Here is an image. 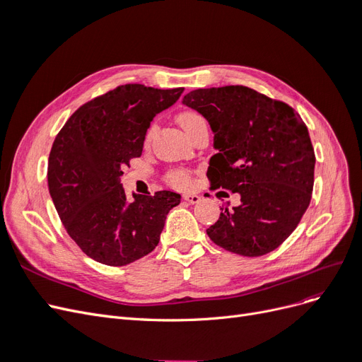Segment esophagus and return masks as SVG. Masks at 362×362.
Returning a JSON list of instances; mask_svg holds the SVG:
<instances>
[{
  "instance_id": "34e87169",
  "label": "esophagus",
  "mask_w": 362,
  "mask_h": 362,
  "mask_svg": "<svg viewBox=\"0 0 362 362\" xmlns=\"http://www.w3.org/2000/svg\"><path fill=\"white\" fill-rule=\"evenodd\" d=\"M182 199L189 204H198L201 201V196L194 194V193H185V194H182Z\"/></svg>"
}]
</instances>
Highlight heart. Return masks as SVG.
Returning <instances> with one entry per match:
<instances>
[{
  "instance_id": "b5f03b06",
  "label": "heart",
  "mask_w": 362,
  "mask_h": 362,
  "mask_svg": "<svg viewBox=\"0 0 362 362\" xmlns=\"http://www.w3.org/2000/svg\"><path fill=\"white\" fill-rule=\"evenodd\" d=\"M178 122L180 125L184 128V131L187 134H190L192 131L201 125V124H205V119L202 115H199L198 112H192V110H187V112H182L178 115ZM157 131V125L152 124L148 131H146V136H145V141L146 144H149L151 139L154 137ZM168 181L175 185V187H180V189H184L187 187V185L190 184V173L187 170L184 169H173L168 173Z\"/></svg>"
}]
</instances>
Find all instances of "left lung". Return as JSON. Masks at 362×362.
Listing matches in <instances>:
<instances>
[{
    "label": "left lung",
    "mask_w": 362,
    "mask_h": 362,
    "mask_svg": "<svg viewBox=\"0 0 362 362\" xmlns=\"http://www.w3.org/2000/svg\"><path fill=\"white\" fill-rule=\"evenodd\" d=\"M182 104L201 113L214 134L211 189L240 194L238 206L221 208L208 237L243 257L275 250L311 201L315 156L308 128L288 104L246 86L193 90Z\"/></svg>",
    "instance_id": "8db88e82"
}]
</instances>
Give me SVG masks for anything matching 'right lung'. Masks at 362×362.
<instances>
[{"mask_svg":"<svg viewBox=\"0 0 362 362\" xmlns=\"http://www.w3.org/2000/svg\"><path fill=\"white\" fill-rule=\"evenodd\" d=\"M182 90L119 86L81 105L54 140L48 160L54 206L74 242L101 264L127 266L154 250L168 213L181 202L169 190L133 193L128 202L120 177L141 156L152 119Z\"/></svg>","mask_w":362,"mask_h":362,"instance_id":"add662e5","label":"right lung"}]
</instances>
